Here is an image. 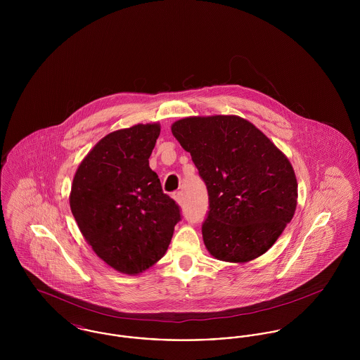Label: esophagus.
Wrapping results in <instances>:
<instances>
[{
  "mask_svg": "<svg viewBox=\"0 0 360 360\" xmlns=\"http://www.w3.org/2000/svg\"><path fill=\"white\" fill-rule=\"evenodd\" d=\"M173 198L176 200V202H177L179 205H183V204L186 202V198H184V193H183V191L174 193V194H173Z\"/></svg>",
  "mask_w": 360,
  "mask_h": 360,
  "instance_id": "esophagus-1",
  "label": "esophagus"
}]
</instances>
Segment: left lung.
<instances>
[{
    "label": "left lung",
    "instance_id": "obj_1",
    "mask_svg": "<svg viewBox=\"0 0 360 360\" xmlns=\"http://www.w3.org/2000/svg\"><path fill=\"white\" fill-rule=\"evenodd\" d=\"M172 133L205 181L202 238L209 254L234 263L263 255L297 207L298 183L287 156L234 115L184 117Z\"/></svg>",
    "mask_w": 360,
    "mask_h": 360
}]
</instances>
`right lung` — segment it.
<instances>
[{"label": "right lung", "instance_id": "right-lung-1", "mask_svg": "<svg viewBox=\"0 0 360 360\" xmlns=\"http://www.w3.org/2000/svg\"><path fill=\"white\" fill-rule=\"evenodd\" d=\"M160 126L136 124L105 136L79 165L69 197L93 251L115 270L139 274L167 251L179 205L150 167Z\"/></svg>", "mask_w": 360, "mask_h": 360}]
</instances>
